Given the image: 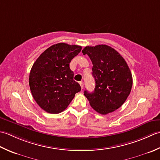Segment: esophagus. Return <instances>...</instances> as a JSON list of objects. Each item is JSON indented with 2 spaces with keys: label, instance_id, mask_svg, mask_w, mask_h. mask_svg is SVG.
<instances>
[{
  "label": "esophagus",
  "instance_id": "34e87169",
  "mask_svg": "<svg viewBox=\"0 0 160 160\" xmlns=\"http://www.w3.org/2000/svg\"><path fill=\"white\" fill-rule=\"evenodd\" d=\"M79 84H80V86H81V89H83V81H79Z\"/></svg>",
  "mask_w": 160,
  "mask_h": 160
}]
</instances>
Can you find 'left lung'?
I'll return each mask as SVG.
<instances>
[{"label": "left lung", "mask_w": 160, "mask_h": 160, "mask_svg": "<svg viewBox=\"0 0 160 160\" xmlns=\"http://www.w3.org/2000/svg\"><path fill=\"white\" fill-rule=\"evenodd\" d=\"M92 63L95 88L84 91L91 107L102 115H107L121 107L130 94L132 77L128 64L115 49L106 45L86 46L82 50Z\"/></svg>", "instance_id": "left-lung-1"}]
</instances>
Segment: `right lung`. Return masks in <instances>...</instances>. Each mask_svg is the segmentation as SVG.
Segmentation results:
<instances>
[{
    "mask_svg": "<svg viewBox=\"0 0 160 160\" xmlns=\"http://www.w3.org/2000/svg\"><path fill=\"white\" fill-rule=\"evenodd\" d=\"M81 50L79 45L54 44L38 57L30 70L29 84L33 98L45 111L58 114L66 108L80 85L73 79L70 63Z\"/></svg>",
    "mask_w": 160,
    "mask_h": 160,
    "instance_id": "add662e5",
    "label": "right lung"
}]
</instances>
